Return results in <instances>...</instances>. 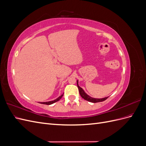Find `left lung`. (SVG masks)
Listing matches in <instances>:
<instances>
[{
    "label": "left lung",
    "mask_w": 146,
    "mask_h": 146,
    "mask_svg": "<svg viewBox=\"0 0 146 146\" xmlns=\"http://www.w3.org/2000/svg\"><path fill=\"white\" fill-rule=\"evenodd\" d=\"M77 86H78V91H79V93H80V96H82V98H83L85 100H88L90 102H92V103H97V102H103L104 100H105L106 99H107L108 97H107V98H103V99H94V98H91L90 96H88V94H86L85 91H83V90L82 89V88H80V86H79L78 84V81H77Z\"/></svg>",
    "instance_id": "8db88e82"
}]
</instances>
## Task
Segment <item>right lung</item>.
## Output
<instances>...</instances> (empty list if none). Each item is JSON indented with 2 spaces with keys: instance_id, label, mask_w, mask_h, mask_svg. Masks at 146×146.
<instances>
[{
  "instance_id": "1",
  "label": "right lung",
  "mask_w": 146,
  "mask_h": 146,
  "mask_svg": "<svg viewBox=\"0 0 146 146\" xmlns=\"http://www.w3.org/2000/svg\"><path fill=\"white\" fill-rule=\"evenodd\" d=\"M63 96V94H62L61 96H60L58 98H57L56 99L54 100H52V101H50V102H40V104H46V105H51L52 104H54L55 102H56L58 101L59 100L61 99V98H62V96Z\"/></svg>"
}]
</instances>
